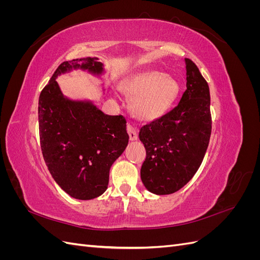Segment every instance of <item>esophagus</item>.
Here are the masks:
<instances>
[{
	"mask_svg": "<svg viewBox=\"0 0 260 260\" xmlns=\"http://www.w3.org/2000/svg\"><path fill=\"white\" fill-rule=\"evenodd\" d=\"M127 132H128L129 138H130V140H131V141H135V140H137V139H138V133H137V130H136V128L133 127V125H131L130 123H128V124H127Z\"/></svg>",
	"mask_w": 260,
	"mask_h": 260,
	"instance_id": "1",
	"label": "esophagus"
}]
</instances>
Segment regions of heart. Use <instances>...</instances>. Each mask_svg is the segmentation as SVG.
Returning a JSON list of instances; mask_svg holds the SVG:
<instances>
[{"label":"heart","instance_id":"obj_1","mask_svg":"<svg viewBox=\"0 0 260 260\" xmlns=\"http://www.w3.org/2000/svg\"><path fill=\"white\" fill-rule=\"evenodd\" d=\"M122 91L133 96V111L143 120H155L174 105L179 93L178 82L170 76L147 70L132 76L122 84Z\"/></svg>","mask_w":260,"mask_h":260}]
</instances>
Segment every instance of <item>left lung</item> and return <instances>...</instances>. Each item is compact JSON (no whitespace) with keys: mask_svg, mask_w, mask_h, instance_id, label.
Instances as JSON below:
<instances>
[{"mask_svg":"<svg viewBox=\"0 0 260 260\" xmlns=\"http://www.w3.org/2000/svg\"><path fill=\"white\" fill-rule=\"evenodd\" d=\"M186 90L178 105L141 128L146 149L141 179L149 192L166 195L183 187L199 170L211 133L209 86L190 58Z\"/></svg>","mask_w":260,"mask_h":260,"instance_id":"8db88e82","label":"left lung"}]
</instances>
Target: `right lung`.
<instances>
[{"label":"right lung","mask_w":260,"mask_h":260,"mask_svg":"<svg viewBox=\"0 0 260 260\" xmlns=\"http://www.w3.org/2000/svg\"><path fill=\"white\" fill-rule=\"evenodd\" d=\"M96 60L86 57L61 62L39 98L44 161L56 183L77 200L95 199L106 191L109 169L129 142L122 115H105L88 102L64 98L55 80L73 67L101 74L103 65Z\"/></svg>","instance_id":"add662e5"}]
</instances>
